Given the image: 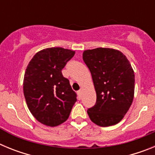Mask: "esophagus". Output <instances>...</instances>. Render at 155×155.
<instances>
[{"mask_svg":"<svg viewBox=\"0 0 155 155\" xmlns=\"http://www.w3.org/2000/svg\"><path fill=\"white\" fill-rule=\"evenodd\" d=\"M78 94L79 98H81V94H82V89H80L78 91Z\"/></svg>","mask_w":155,"mask_h":155,"instance_id":"esophagus-1","label":"esophagus"}]
</instances>
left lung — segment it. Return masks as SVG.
Instances as JSON below:
<instances>
[{
	"label": "left lung",
	"mask_w": 155,
	"mask_h": 155,
	"mask_svg": "<svg viewBox=\"0 0 155 155\" xmlns=\"http://www.w3.org/2000/svg\"><path fill=\"white\" fill-rule=\"evenodd\" d=\"M83 61L96 91V103L87 111L90 120L104 127L118 124L134 99L135 76L130 61L119 50L101 47L84 50Z\"/></svg>",
	"instance_id": "obj_1"
}]
</instances>
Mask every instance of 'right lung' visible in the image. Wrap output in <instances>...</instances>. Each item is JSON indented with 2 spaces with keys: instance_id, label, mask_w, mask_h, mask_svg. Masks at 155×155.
Listing matches in <instances>:
<instances>
[{
  "instance_id": "obj_1",
  "label": "right lung",
  "mask_w": 155,
  "mask_h": 155,
  "mask_svg": "<svg viewBox=\"0 0 155 155\" xmlns=\"http://www.w3.org/2000/svg\"><path fill=\"white\" fill-rule=\"evenodd\" d=\"M75 52L62 47L46 48L35 53L27 66L23 91L27 105L39 123L57 127L68 120L77 94L63 68Z\"/></svg>"
}]
</instances>
